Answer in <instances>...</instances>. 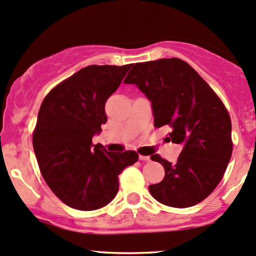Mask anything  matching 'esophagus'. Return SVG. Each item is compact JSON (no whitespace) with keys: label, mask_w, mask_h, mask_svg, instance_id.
Instances as JSON below:
<instances>
[{"label":"esophagus","mask_w":256,"mask_h":256,"mask_svg":"<svg viewBox=\"0 0 256 256\" xmlns=\"http://www.w3.org/2000/svg\"><path fill=\"white\" fill-rule=\"evenodd\" d=\"M140 160H141V162H150V156H140Z\"/></svg>","instance_id":"34e87169"}]
</instances>
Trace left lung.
I'll list each match as a JSON object with an SVG mask.
<instances>
[{
  "label": "left lung",
  "mask_w": 256,
  "mask_h": 256,
  "mask_svg": "<svg viewBox=\"0 0 256 256\" xmlns=\"http://www.w3.org/2000/svg\"><path fill=\"white\" fill-rule=\"evenodd\" d=\"M136 85L152 102L154 126L171 128L169 141L182 144L178 162L158 154L152 160L165 169L162 182L150 184L164 206L200 203L220 184L232 156V125L226 106L200 75L178 58L136 63L124 80Z\"/></svg>",
  "instance_id": "obj_1"
}]
</instances>
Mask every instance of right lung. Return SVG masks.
<instances>
[{
    "label": "right lung",
    "instance_id": "add662e5",
    "mask_svg": "<svg viewBox=\"0 0 256 256\" xmlns=\"http://www.w3.org/2000/svg\"><path fill=\"white\" fill-rule=\"evenodd\" d=\"M131 64L88 66L62 81L44 97L32 134L38 168L64 204L90 212L110 203L119 175L138 160L134 150L108 152L92 137L106 122V102Z\"/></svg>",
    "mask_w": 256,
    "mask_h": 256
}]
</instances>
